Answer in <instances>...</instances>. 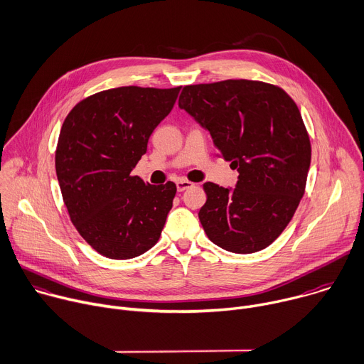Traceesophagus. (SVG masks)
Listing matches in <instances>:
<instances>
[{"instance_id": "esophagus-1", "label": "esophagus", "mask_w": 364, "mask_h": 364, "mask_svg": "<svg viewBox=\"0 0 364 364\" xmlns=\"http://www.w3.org/2000/svg\"><path fill=\"white\" fill-rule=\"evenodd\" d=\"M191 186H193V183L189 182V181H186V179H179V181L176 182V189H178V192H183L185 189H188V188H191Z\"/></svg>"}]
</instances>
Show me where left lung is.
Listing matches in <instances>:
<instances>
[{
    "mask_svg": "<svg viewBox=\"0 0 364 364\" xmlns=\"http://www.w3.org/2000/svg\"><path fill=\"white\" fill-rule=\"evenodd\" d=\"M179 107L240 173L235 188L203 183L198 215L208 238L235 254L267 248L291 221L310 169L311 144L297 105L277 86L241 79L185 86Z\"/></svg>",
    "mask_w": 364,
    "mask_h": 364,
    "instance_id": "left-lung-1",
    "label": "left lung"
}]
</instances>
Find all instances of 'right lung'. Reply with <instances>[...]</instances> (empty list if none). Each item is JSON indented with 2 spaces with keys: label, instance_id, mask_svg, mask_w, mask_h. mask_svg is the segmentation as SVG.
<instances>
[{
  "label": "right lung",
  "instance_id": "obj_1",
  "mask_svg": "<svg viewBox=\"0 0 364 364\" xmlns=\"http://www.w3.org/2000/svg\"><path fill=\"white\" fill-rule=\"evenodd\" d=\"M179 92L109 89L77 103L61 126L55 173L64 205L79 234L107 258L139 257L162 234L176 185L144 183L130 172Z\"/></svg>",
  "mask_w": 364,
  "mask_h": 364
}]
</instances>
